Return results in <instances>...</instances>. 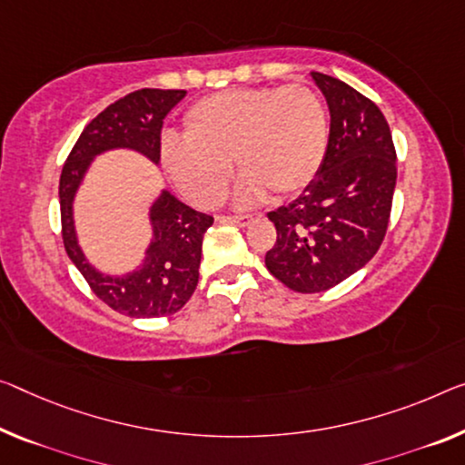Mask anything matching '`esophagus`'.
Returning a JSON list of instances; mask_svg holds the SVG:
<instances>
[{"label":"esophagus","instance_id":"esophagus-1","mask_svg":"<svg viewBox=\"0 0 465 465\" xmlns=\"http://www.w3.org/2000/svg\"><path fill=\"white\" fill-rule=\"evenodd\" d=\"M253 216H223L220 218V223L223 224H237V226H247L252 223Z\"/></svg>","mask_w":465,"mask_h":465}]
</instances>
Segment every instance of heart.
Listing matches in <instances>:
<instances>
[{
	"label": "heart",
	"instance_id": "b5f03b06",
	"mask_svg": "<svg viewBox=\"0 0 465 465\" xmlns=\"http://www.w3.org/2000/svg\"><path fill=\"white\" fill-rule=\"evenodd\" d=\"M184 141L163 137L162 162L184 197L213 208L224 197L232 162L245 170L237 205L302 191L326 158L328 114L307 84L232 89L199 99L183 118Z\"/></svg>",
	"mask_w": 465,
	"mask_h": 465
}]
</instances>
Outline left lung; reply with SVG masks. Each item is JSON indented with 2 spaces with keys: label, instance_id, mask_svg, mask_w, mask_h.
Listing matches in <instances>:
<instances>
[{
  "label": "left lung",
  "instance_id": "1",
  "mask_svg": "<svg viewBox=\"0 0 465 465\" xmlns=\"http://www.w3.org/2000/svg\"><path fill=\"white\" fill-rule=\"evenodd\" d=\"M312 78L331 112L326 158L295 202L268 213L276 242L266 268L297 292L337 287L372 260L397 183L395 145L378 105L339 78Z\"/></svg>",
  "mask_w": 465,
  "mask_h": 465
}]
</instances>
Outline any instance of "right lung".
<instances>
[{"instance_id": "obj_1", "label": "right lung", "mask_w": 465, "mask_h": 465, "mask_svg": "<svg viewBox=\"0 0 465 465\" xmlns=\"http://www.w3.org/2000/svg\"><path fill=\"white\" fill-rule=\"evenodd\" d=\"M187 91L141 89L128 93L84 126L60 176L64 247L93 292L131 318H160L176 313L189 302L199 281L203 234L213 218L184 205L168 189L149 205L152 241L131 272L105 274L87 260L78 245L74 199L93 160L114 149H128L160 166L162 126Z\"/></svg>"}]
</instances>
